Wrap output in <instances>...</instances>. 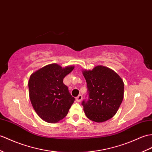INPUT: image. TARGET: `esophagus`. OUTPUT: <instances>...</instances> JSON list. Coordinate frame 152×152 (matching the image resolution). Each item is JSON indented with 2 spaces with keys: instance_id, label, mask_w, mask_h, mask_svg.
Masks as SVG:
<instances>
[{
  "instance_id": "1",
  "label": "esophagus",
  "mask_w": 152,
  "mask_h": 152,
  "mask_svg": "<svg viewBox=\"0 0 152 152\" xmlns=\"http://www.w3.org/2000/svg\"><path fill=\"white\" fill-rule=\"evenodd\" d=\"M82 98H83V97H82V95L80 94V95H78V96H77L76 97V102H80L82 100Z\"/></svg>"
}]
</instances>
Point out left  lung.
<instances>
[{"label": "left lung", "instance_id": "1", "mask_svg": "<svg viewBox=\"0 0 152 152\" xmlns=\"http://www.w3.org/2000/svg\"><path fill=\"white\" fill-rule=\"evenodd\" d=\"M82 74L89 93V100L82 102L87 117L98 123L113 117L124 98V84L121 76L102 65L83 70Z\"/></svg>", "mask_w": 152, "mask_h": 152}]
</instances>
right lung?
<instances>
[{
    "label": "right lung",
    "instance_id": "add662e5",
    "mask_svg": "<svg viewBox=\"0 0 152 152\" xmlns=\"http://www.w3.org/2000/svg\"><path fill=\"white\" fill-rule=\"evenodd\" d=\"M75 68L57 63L44 66L34 72L28 81L29 97L35 111L48 123H58L67 115L75 101L63 78Z\"/></svg>",
    "mask_w": 152,
    "mask_h": 152
}]
</instances>
